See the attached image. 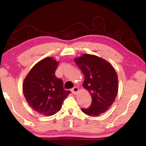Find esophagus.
I'll return each instance as SVG.
<instances>
[{
    "label": "esophagus",
    "instance_id": "1",
    "mask_svg": "<svg viewBox=\"0 0 146 146\" xmlns=\"http://www.w3.org/2000/svg\"><path fill=\"white\" fill-rule=\"evenodd\" d=\"M71 91H72V93L73 94H76L77 93V92L78 91V88L77 87H74L72 90H71Z\"/></svg>",
    "mask_w": 146,
    "mask_h": 146
}]
</instances>
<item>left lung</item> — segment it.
<instances>
[{
  "instance_id": "1",
  "label": "left lung",
  "mask_w": 146,
  "mask_h": 146,
  "mask_svg": "<svg viewBox=\"0 0 146 146\" xmlns=\"http://www.w3.org/2000/svg\"><path fill=\"white\" fill-rule=\"evenodd\" d=\"M84 75L83 87L89 91L92 102L82 108L85 114L97 117L112 105L118 93V76L111 64L97 56L84 54L75 58Z\"/></svg>"
}]
</instances>
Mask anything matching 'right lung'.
<instances>
[{
  "instance_id": "add662e5",
  "label": "right lung",
  "mask_w": 146,
  "mask_h": 146,
  "mask_svg": "<svg viewBox=\"0 0 146 146\" xmlns=\"http://www.w3.org/2000/svg\"><path fill=\"white\" fill-rule=\"evenodd\" d=\"M58 62L47 57L36 64L23 83V92L30 107L40 114L51 116L61 109L70 91L63 88V82L55 76Z\"/></svg>"
}]
</instances>
